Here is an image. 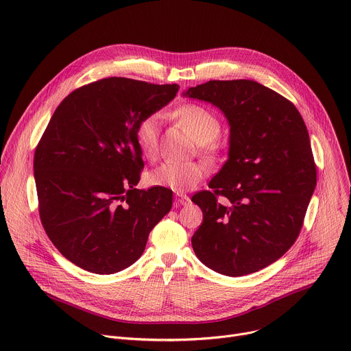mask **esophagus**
Here are the masks:
<instances>
[{"label": "esophagus", "mask_w": 351, "mask_h": 351, "mask_svg": "<svg viewBox=\"0 0 351 351\" xmlns=\"http://www.w3.org/2000/svg\"><path fill=\"white\" fill-rule=\"evenodd\" d=\"M189 203H190L189 195L182 194V193H176V194H175V206H176V207H179V206H187Z\"/></svg>", "instance_id": "34e87169"}]
</instances>
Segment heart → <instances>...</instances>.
<instances>
[{
    "instance_id": "1",
    "label": "heart",
    "mask_w": 351,
    "mask_h": 351,
    "mask_svg": "<svg viewBox=\"0 0 351 351\" xmlns=\"http://www.w3.org/2000/svg\"><path fill=\"white\" fill-rule=\"evenodd\" d=\"M173 117L197 140L198 148L206 156L213 157L219 152L218 134L221 133L222 122L211 110L198 104H184L175 110ZM158 138L160 117L149 114L141 118L134 129V140L145 158L153 160L157 157ZM207 172L208 168L203 161H167L148 173V183L176 193H184L202 182Z\"/></svg>"
}]
</instances>
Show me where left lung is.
<instances>
[{
	"instance_id": "obj_1",
	"label": "left lung",
	"mask_w": 351,
	"mask_h": 351,
	"mask_svg": "<svg viewBox=\"0 0 351 351\" xmlns=\"http://www.w3.org/2000/svg\"><path fill=\"white\" fill-rule=\"evenodd\" d=\"M183 94L214 104L230 125L229 160L211 190L191 198L203 211L194 253L222 275L257 272L287 252L304 223L317 184L306 123L291 101L254 80H210Z\"/></svg>"
}]
</instances>
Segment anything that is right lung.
I'll use <instances>...</instances> for the list:
<instances>
[{"label": "right lung", "mask_w": 351, "mask_h": 351, "mask_svg": "<svg viewBox=\"0 0 351 351\" xmlns=\"http://www.w3.org/2000/svg\"><path fill=\"white\" fill-rule=\"evenodd\" d=\"M178 91V84L106 77L72 91L49 119L33 162L38 215L75 265L107 275L125 269L169 213L172 190L134 189L144 167L134 129Z\"/></svg>", "instance_id": "obj_1"}]
</instances>
